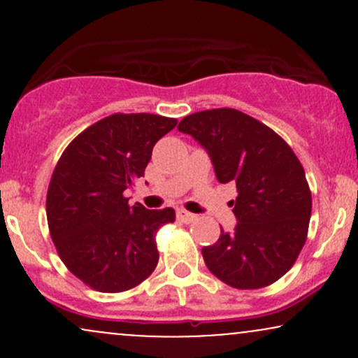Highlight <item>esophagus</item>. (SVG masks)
I'll use <instances>...</instances> for the list:
<instances>
[{
    "label": "esophagus",
    "instance_id": "1",
    "mask_svg": "<svg viewBox=\"0 0 358 358\" xmlns=\"http://www.w3.org/2000/svg\"><path fill=\"white\" fill-rule=\"evenodd\" d=\"M176 219H178L180 222H183V224H192V222L196 219V215L195 213L187 212L185 208H180V210H176Z\"/></svg>",
    "mask_w": 358,
    "mask_h": 358
}]
</instances>
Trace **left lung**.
<instances>
[{"mask_svg":"<svg viewBox=\"0 0 358 358\" xmlns=\"http://www.w3.org/2000/svg\"><path fill=\"white\" fill-rule=\"evenodd\" d=\"M190 134L212 159L220 183H236L234 232L220 227L202 249L207 268L225 285L257 289L285 276L305 245L311 193L305 170L271 127L237 109L200 110L183 117Z\"/></svg>","mask_w":358,"mask_h":358,"instance_id":"obj_1","label":"left lung"}]
</instances>
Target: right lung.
Returning a JSON list of instances; mask_svg holds the SVG:
<instances>
[{"instance_id":"right-lung-1","label":"right lung","mask_w":358,"mask_h":358,"mask_svg":"<svg viewBox=\"0 0 358 358\" xmlns=\"http://www.w3.org/2000/svg\"><path fill=\"white\" fill-rule=\"evenodd\" d=\"M175 126L156 114H113L60 156L47 193L48 229L62 262L92 289H131L158 264L156 231L175 210L131 207L124 192L145 176L153 146Z\"/></svg>"}]
</instances>
